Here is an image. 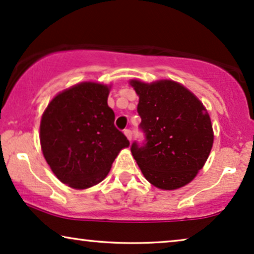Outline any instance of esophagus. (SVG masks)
I'll return each mask as SVG.
<instances>
[{"instance_id":"1","label":"esophagus","mask_w":254,"mask_h":254,"mask_svg":"<svg viewBox=\"0 0 254 254\" xmlns=\"http://www.w3.org/2000/svg\"><path fill=\"white\" fill-rule=\"evenodd\" d=\"M124 134H125V136H127V139H129V140L132 139V131H131V130L125 129V130H124Z\"/></svg>"}]
</instances>
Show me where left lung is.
<instances>
[{
  "mask_svg": "<svg viewBox=\"0 0 254 254\" xmlns=\"http://www.w3.org/2000/svg\"><path fill=\"white\" fill-rule=\"evenodd\" d=\"M130 83L139 95L137 111L145 137L143 143L131 145L134 160L155 187H184L203 167L214 143L207 110L194 94L174 81Z\"/></svg>",
  "mask_w": 254,
  "mask_h": 254,
  "instance_id": "obj_1",
  "label": "left lung"
}]
</instances>
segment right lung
Listing matches in <instances>:
<instances>
[{
	"label": "right lung",
	"mask_w": 254,
	"mask_h": 254,
	"mask_svg": "<svg viewBox=\"0 0 254 254\" xmlns=\"http://www.w3.org/2000/svg\"><path fill=\"white\" fill-rule=\"evenodd\" d=\"M108 95L104 84H76L54 97L43 115V154L56 177L69 187L84 189L99 184L118 152L130 145L115 127Z\"/></svg>",
	"instance_id": "add662e5"
}]
</instances>
